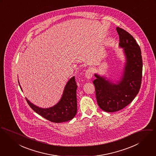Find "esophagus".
Segmentation results:
<instances>
[{"instance_id": "esophagus-1", "label": "esophagus", "mask_w": 156, "mask_h": 156, "mask_svg": "<svg viewBox=\"0 0 156 156\" xmlns=\"http://www.w3.org/2000/svg\"><path fill=\"white\" fill-rule=\"evenodd\" d=\"M85 76L88 80H90L93 76V72L90 69H87L85 72Z\"/></svg>"}]
</instances>
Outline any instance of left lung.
Returning <instances> with one entry per match:
<instances>
[{"label":"left lung","mask_w":156,"mask_h":156,"mask_svg":"<svg viewBox=\"0 0 156 156\" xmlns=\"http://www.w3.org/2000/svg\"><path fill=\"white\" fill-rule=\"evenodd\" d=\"M119 35V47L122 48L125 63L119 80L115 83L104 75L94 73L97 102L103 111L114 112L123 109L138 94L142 80L141 51L134 37L126 30L116 28Z\"/></svg>","instance_id":"8db88e82"}]
</instances>
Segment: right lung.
<instances>
[{"label":"right lung","mask_w":156,"mask_h":156,"mask_svg":"<svg viewBox=\"0 0 156 156\" xmlns=\"http://www.w3.org/2000/svg\"><path fill=\"white\" fill-rule=\"evenodd\" d=\"M18 83L23 91L19 81ZM76 88L75 76H72L65 87L61 99L53 106L47 108H40L32 104L27 98L26 101L34 111L47 120L57 123L66 122L72 120L77 112Z\"/></svg>","instance_id":"right-lung-1"}]
</instances>
